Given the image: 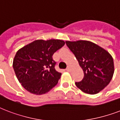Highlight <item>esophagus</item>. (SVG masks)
I'll return each mask as SVG.
<instances>
[{
	"instance_id": "1",
	"label": "esophagus",
	"mask_w": 120,
	"mask_h": 120,
	"mask_svg": "<svg viewBox=\"0 0 120 120\" xmlns=\"http://www.w3.org/2000/svg\"><path fill=\"white\" fill-rule=\"evenodd\" d=\"M66 70H67V71H68V72L71 71V68H70V67H69V66H68L67 68H66Z\"/></svg>"
}]
</instances>
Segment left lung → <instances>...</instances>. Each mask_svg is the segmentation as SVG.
Returning <instances> with one entry per match:
<instances>
[{
	"mask_svg": "<svg viewBox=\"0 0 120 120\" xmlns=\"http://www.w3.org/2000/svg\"><path fill=\"white\" fill-rule=\"evenodd\" d=\"M83 70L82 81L75 82L77 87L85 93L94 95L108 85L114 73L113 59L105 49L86 41H66Z\"/></svg>",
	"mask_w": 120,
	"mask_h": 120,
	"instance_id": "1",
	"label": "left lung"
}]
</instances>
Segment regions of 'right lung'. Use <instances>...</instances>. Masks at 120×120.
I'll use <instances>...</instances> for the list:
<instances>
[{
	"label": "right lung",
	"instance_id": "add662e5",
	"mask_svg": "<svg viewBox=\"0 0 120 120\" xmlns=\"http://www.w3.org/2000/svg\"><path fill=\"white\" fill-rule=\"evenodd\" d=\"M65 45L61 40H37L17 51L13 68L24 88L35 95L47 93L58 83L62 73L55 68L53 55Z\"/></svg>",
	"mask_w": 120,
	"mask_h": 120
}]
</instances>
